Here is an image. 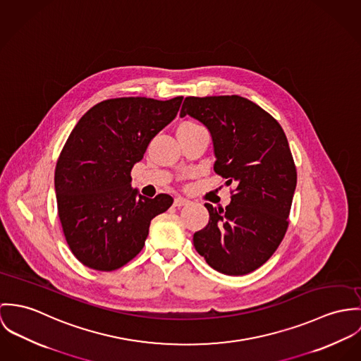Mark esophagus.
Returning <instances> with one entry per match:
<instances>
[{"label":"esophagus","instance_id":"obj_1","mask_svg":"<svg viewBox=\"0 0 361 361\" xmlns=\"http://www.w3.org/2000/svg\"><path fill=\"white\" fill-rule=\"evenodd\" d=\"M188 203H190V200H185V198H181V197H177V198L174 200V206H177V207L185 206V204H188Z\"/></svg>","mask_w":361,"mask_h":361}]
</instances>
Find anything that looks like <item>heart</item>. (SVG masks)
I'll list each match as a JSON object with an SVG mask.
<instances>
[{"label":"heart","mask_w":361,"mask_h":361,"mask_svg":"<svg viewBox=\"0 0 361 361\" xmlns=\"http://www.w3.org/2000/svg\"><path fill=\"white\" fill-rule=\"evenodd\" d=\"M185 124H192V123H185Z\"/></svg>","instance_id":"1"}]
</instances>
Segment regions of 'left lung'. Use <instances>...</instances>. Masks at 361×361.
I'll list each match as a JSON object with an SVG mask.
<instances>
[{
  "label": "left lung",
  "mask_w": 361,
  "mask_h": 361,
  "mask_svg": "<svg viewBox=\"0 0 361 361\" xmlns=\"http://www.w3.org/2000/svg\"><path fill=\"white\" fill-rule=\"evenodd\" d=\"M185 115L209 130L214 171L237 187L226 209L204 203L209 223L194 234V246L216 271L249 274L271 257L288 228L296 169L286 135L240 95L187 97L180 112Z\"/></svg>",
  "instance_id": "8db88e82"
}]
</instances>
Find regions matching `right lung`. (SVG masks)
<instances>
[{
  "instance_id": "obj_1",
  "label": "right lung",
  "mask_w": 361,
  "mask_h": 361,
  "mask_svg": "<svg viewBox=\"0 0 361 361\" xmlns=\"http://www.w3.org/2000/svg\"><path fill=\"white\" fill-rule=\"evenodd\" d=\"M181 102L183 97L106 99L72 130L55 167V194L66 242L84 266L121 269L144 247L151 220L173 204L167 194L141 195L130 173Z\"/></svg>"
}]
</instances>
